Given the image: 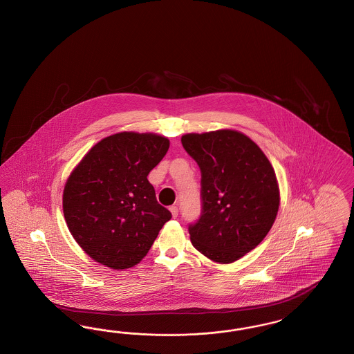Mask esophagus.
Returning a JSON list of instances; mask_svg holds the SVG:
<instances>
[{"label": "esophagus", "instance_id": "esophagus-1", "mask_svg": "<svg viewBox=\"0 0 354 354\" xmlns=\"http://www.w3.org/2000/svg\"><path fill=\"white\" fill-rule=\"evenodd\" d=\"M170 212L174 218H176V217H178V213H179V209H178V207L172 205V207H170Z\"/></svg>", "mask_w": 354, "mask_h": 354}]
</instances>
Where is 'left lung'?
<instances>
[{"mask_svg": "<svg viewBox=\"0 0 354 354\" xmlns=\"http://www.w3.org/2000/svg\"><path fill=\"white\" fill-rule=\"evenodd\" d=\"M201 171V214L188 232L197 251L227 264L268 234L280 205L276 174L245 134L222 129L182 137Z\"/></svg>", "mask_w": 354, "mask_h": 354, "instance_id": "8db88e82", "label": "left lung"}]
</instances>
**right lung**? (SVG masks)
Listing matches in <instances>:
<instances>
[{"label":"right lung","instance_id":"add662e5","mask_svg":"<svg viewBox=\"0 0 354 354\" xmlns=\"http://www.w3.org/2000/svg\"><path fill=\"white\" fill-rule=\"evenodd\" d=\"M169 147L158 134H112L91 147L68 178L64 217L75 242L97 263L133 267L171 220L147 180Z\"/></svg>","mask_w":354,"mask_h":354}]
</instances>
